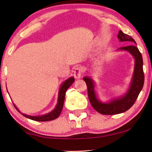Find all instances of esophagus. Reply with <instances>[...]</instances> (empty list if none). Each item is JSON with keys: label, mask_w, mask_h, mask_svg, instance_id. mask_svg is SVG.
I'll list each match as a JSON object with an SVG mask.
<instances>
[{"label": "esophagus", "mask_w": 152, "mask_h": 152, "mask_svg": "<svg viewBox=\"0 0 152 152\" xmlns=\"http://www.w3.org/2000/svg\"><path fill=\"white\" fill-rule=\"evenodd\" d=\"M74 77L77 79H80L81 78V77H82V68H80V66H77L75 68L74 70Z\"/></svg>", "instance_id": "esophagus-1"}]
</instances>
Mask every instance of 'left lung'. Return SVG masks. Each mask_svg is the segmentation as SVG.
Wrapping results in <instances>:
<instances>
[{"mask_svg":"<svg viewBox=\"0 0 152 152\" xmlns=\"http://www.w3.org/2000/svg\"><path fill=\"white\" fill-rule=\"evenodd\" d=\"M118 38L120 41H126L131 45L120 48L119 50L129 52L135 59L134 73L132 84L128 92L124 97L120 99H114L108 103H102L97 99L94 90V84L91 78L85 77L83 80L86 82L88 95L90 102L95 111L102 115H115L125 112L134 105L142 90L145 82V75L143 72V61L142 55L136 47V41L131 36L124 34L121 30L119 31Z\"/></svg>","mask_w":152,"mask_h":152,"instance_id":"obj_1","label":"left lung"}]
</instances>
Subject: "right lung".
<instances>
[{
	"mask_svg": "<svg viewBox=\"0 0 152 152\" xmlns=\"http://www.w3.org/2000/svg\"><path fill=\"white\" fill-rule=\"evenodd\" d=\"M75 82V79L74 77H70L69 79H68L67 80H66L65 82H64V84L61 85V88H60L59 92V97H58V103L57 106H56L55 109L53 110V111L50 112V113L45 114V115H41V116H30V115H26V114L21 113L22 115H23L25 117H26L27 118H29V119L32 120H35V121H39V122H46V121H50V120H53L56 119L59 117L60 113L62 111V109H63V106H64V99H65V95H66V92L67 91V89L69 88V87L71 86L72 84V83ZM14 107L16 108V109L17 110L18 112H20L18 111L17 108L16 107V106L14 105Z\"/></svg>",
	"mask_w": 152,
	"mask_h": 152,
	"instance_id": "obj_1",
	"label": "right lung"
}]
</instances>
